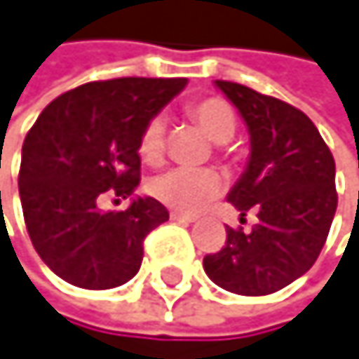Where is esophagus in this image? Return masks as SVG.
<instances>
[{"instance_id":"34e87169","label":"esophagus","mask_w":359,"mask_h":359,"mask_svg":"<svg viewBox=\"0 0 359 359\" xmlns=\"http://www.w3.org/2000/svg\"><path fill=\"white\" fill-rule=\"evenodd\" d=\"M170 219L172 221H178V223H194L196 221V217L194 215H185V212H170Z\"/></svg>"}]
</instances>
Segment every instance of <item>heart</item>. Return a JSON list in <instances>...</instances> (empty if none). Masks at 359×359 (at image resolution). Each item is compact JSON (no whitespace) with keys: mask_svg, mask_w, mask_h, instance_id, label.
Masks as SVG:
<instances>
[{"mask_svg":"<svg viewBox=\"0 0 359 359\" xmlns=\"http://www.w3.org/2000/svg\"><path fill=\"white\" fill-rule=\"evenodd\" d=\"M191 121L215 144H227L236 134V114L225 100L206 97L189 104L187 108ZM138 153L149 165L161 163L165 155V121L163 116H153L140 134ZM221 189V174L212 168L204 170H183L174 168L149 183V191L155 200L168 208L189 212L215 198Z\"/></svg>","mask_w":359,"mask_h":359,"instance_id":"obj_1","label":"heart"}]
</instances>
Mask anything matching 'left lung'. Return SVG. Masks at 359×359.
<instances>
[{"mask_svg": "<svg viewBox=\"0 0 359 359\" xmlns=\"http://www.w3.org/2000/svg\"><path fill=\"white\" fill-rule=\"evenodd\" d=\"M247 123L251 155L227 194L241 217L257 215L251 232L227 227L221 251L204 257V272L241 296L287 287L319 257L337 212V165L313 121L287 102L245 85L215 81Z\"/></svg>", "mask_w": 359, "mask_h": 359, "instance_id": "obj_1", "label": "left lung"}]
</instances>
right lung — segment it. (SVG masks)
<instances>
[{
    "mask_svg": "<svg viewBox=\"0 0 359 359\" xmlns=\"http://www.w3.org/2000/svg\"><path fill=\"white\" fill-rule=\"evenodd\" d=\"M187 79H112L53 100L22 142L18 194L34 249L67 283L112 290L140 270L144 238L168 210L134 198L102 210L104 196L130 198L140 183L144 125Z\"/></svg>",
    "mask_w": 359,
    "mask_h": 359,
    "instance_id": "right-lung-1",
    "label": "right lung"
}]
</instances>
